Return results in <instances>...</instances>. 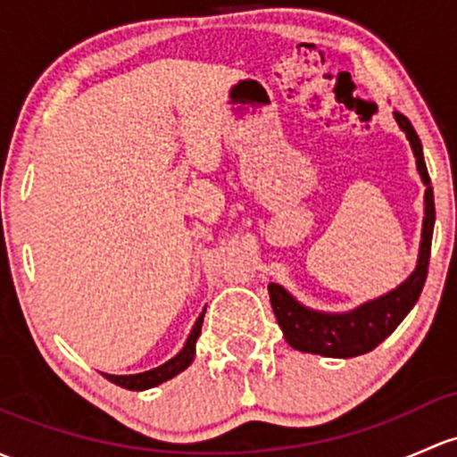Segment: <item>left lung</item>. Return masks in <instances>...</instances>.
<instances>
[{
    "label": "left lung",
    "mask_w": 457,
    "mask_h": 457,
    "mask_svg": "<svg viewBox=\"0 0 457 457\" xmlns=\"http://www.w3.org/2000/svg\"><path fill=\"white\" fill-rule=\"evenodd\" d=\"M394 118H396L398 127L405 131L407 140L411 144L422 184L427 186L422 243L416 271L398 289L342 315L317 313V311L304 309L280 285L269 282V300H271L273 313H276L278 324H280L287 344L291 348L302 350V353L324 354V357H359V354H366L370 350L377 348L383 339L390 337L394 328L405 320L411 306L419 302L420 291L427 280V271H429L431 237H434L436 220L434 190H431L429 172H427L425 157H422L420 137L416 136L414 127H411V122L405 115L394 112Z\"/></svg>",
    "instance_id": "left-lung-1"
}]
</instances>
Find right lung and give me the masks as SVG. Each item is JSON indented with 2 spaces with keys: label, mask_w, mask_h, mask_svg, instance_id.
Returning <instances> with one entry per match:
<instances>
[{
  "label": "right lung",
  "mask_w": 457,
  "mask_h": 457,
  "mask_svg": "<svg viewBox=\"0 0 457 457\" xmlns=\"http://www.w3.org/2000/svg\"><path fill=\"white\" fill-rule=\"evenodd\" d=\"M204 313L199 315V320H196L195 328H192L188 342H186L184 350H181L177 357H172L170 361L164 363V366L155 368V370H148V372H142V374H129V377H115V374H104V378H109V381L115 383V386L124 387V390H148V387H155L160 386V383L168 381V378H172L175 374L184 372L186 368L190 366L192 359H195V344H196V337L201 335V324H204Z\"/></svg>",
  "instance_id": "right-lung-1"
}]
</instances>
